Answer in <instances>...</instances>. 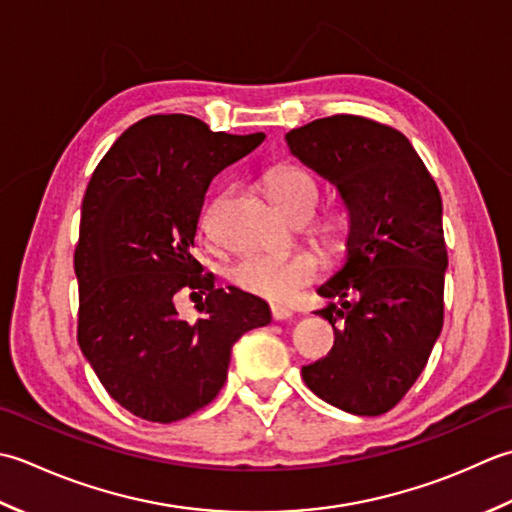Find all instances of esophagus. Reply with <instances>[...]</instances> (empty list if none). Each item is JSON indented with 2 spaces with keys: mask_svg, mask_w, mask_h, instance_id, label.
I'll return each instance as SVG.
<instances>
[{
  "mask_svg": "<svg viewBox=\"0 0 512 512\" xmlns=\"http://www.w3.org/2000/svg\"><path fill=\"white\" fill-rule=\"evenodd\" d=\"M291 316H294V311L287 309V307H280V305L271 307V318H274V320H287Z\"/></svg>",
  "mask_w": 512,
  "mask_h": 512,
  "instance_id": "esophagus-1",
  "label": "esophagus"
}]
</instances>
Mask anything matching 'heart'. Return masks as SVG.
I'll use <instances>...</instances> for the list:
<instances>
[{"instance_id": "b5f03b06", "label": "heart", "mask_w": 512, "mask_h": 512, "mask_svg": "<svg viewBox=\"0 0 512 512\" xmlns=\"http://www.w3.org/2000/svg\"><path fill=\"white\" fill-rule=\"evenodd\" d=\"M267 192L294 221H307L320 205V183L309 170L294 163L278 165L267 176ZM210 212L205 214V223ZM307 234L325 249L338 256L347 247V223L336 214H325L309 225ZM320 274V260L311 252H278V254H249L232 267L236 287L258 298L285 302L296 296L302 287L314 283Z\"/></svg>"}]
</instances>
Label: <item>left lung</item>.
I'll use <instances>...</instances> for the list:
<instances>
[{"label":"left lung","instance_id":"1","mask_svg":"<svg viewBox=\"0 0 512 512\" xmlns=\"http://www.w3.org/2000/svg\"><path fill=\"white\" fill-rule=\"evenodd\" d=\"M287 143L338 185L351 216L347 265L318 289L333 300L318 316L336 340L302 380L342 411L382 415L420 378L442 331L440 190L400 130L360 114L316 119Z\"/></svg>","mask_w":512,"mask_h":512}]
</instances>
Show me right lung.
<instances>
[{
  "label": "right lung",
  "mask_w": 512,
  "mask_h": 512,
  "mask_svg": "<svg viewBox=\"0 0 512 512\" xmlns=\"http://www.w3.org/2000/svg\"><path fill=\"white\" fill-rule=\"evenodd\" d=\"M263 139L214 132L190 114H152L92 172L75 249L77 340L110 398L141 420L170 424L210 404L234 342L269 325L263 300L218 289L192 256L207 187ZM183 288L206 294L194 323L173 307Z\"/></svg>",
  "instance_id": "add662e5"
}]
</instances>
